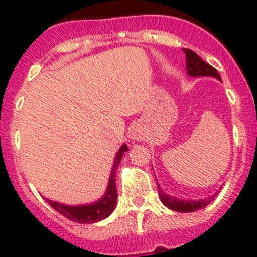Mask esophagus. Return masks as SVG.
<instances>
[{"label":"esophagus","mask_w":257,"mask_h":257,"mask_svg":"<svg viewBox=\"0 0 257 257\" xmlns=\"http://www.w3.org/2000/svg\"><path fill=\"white\" fill-rule=\"evenodd\" d=\"M129 137H131V140L132 141H139V140H143V133L139 128H133L129 133Z\"/></svg>","instance_id":"esophagus-1"}]
</instances>
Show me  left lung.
<instances>
[{"instance_id": "obj_1", "label": "left lung", "mask_w": 257, "mask_h": 257, "mask_svg": "<svg viewBox=\"0 0 257 257\" xmlns=\"http://www.w3.org/2000/svg\"><path fill=\"white\" fill-rule=\"evenodd\" d=\"M185 57H187V70L188 74L192 77H200V76H209V77H215L217 80L220 78V74L217 73V70L212 65H209L208 62L203 61L197 54L191 49H184ZM159 187V185H157ZM159 196H160L161 203L164 204L165 207H168L169 209L176 212H195L197 209L207 207L208 204L211 203L212 200L215 199V196H211L208 199L197 200V201H187V200L176 199L173 196L167 195L160 187H159Z\"/></svg>"}]
</instances>
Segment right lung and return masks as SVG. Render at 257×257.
<instances>
[{"label": "right lung", "mask_w": 257, "mask_h": 257, "mask_svg": "<svg viewBox=\"0 0 257 257\" xmlns=\"http://www.w3.org/2000/svg\"><path fill=\"white\" fill-rule=\"evenodd\" d=\"M128 151L126 144H124L118 149V152L114 159V164H113L112 173L109 177V184L106 188L105 195L101 197L98 201L93 204H86V205H65V204L57 203V201H52L48 200L52 208H54L58 213H61L62 216H65L66 219L72 220L74 223L80 224H90L97 223L101 220L106 219L116 207L117 203V188H116V169L120 164L122 155Z\"/></svg>", "instance_id": "add662e5"}]
</instances>
